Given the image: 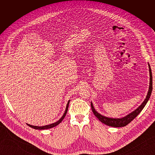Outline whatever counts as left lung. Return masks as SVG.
Masks as SVG:
<instances>
[{"label":"left lung","instance_id":"left-lung-1","mask_svg":"<svg viewBox=\"0 0 155 155\" xmlns=\"http://www.w3.org/2000/svg\"><path fill=\"white\" fill-rule=\"evenodd\" d=\"M149 73H150V83H149V91L148 94L146 96V98L145 100L143 101V102L142 104V105L139 106L138 109H136L133 112H131L130 114H128L127 116H126L125 117H124L122 118H107V117L104 116L101 114H100L98 112H97L94 108L93 107V105L91 103V108H92V110L94 114L95 115L96 118L99 120L101 122L104 123V124H106L107 125L111 126V127H124L126 126L127 125H128L130 121H132L136 117H137L140 113V112L142 110V109L144 108V107L146 105L147 103L148 100H149L150 96H151V92L153 91V77H152V72H151V67L149 66Z\"/></svg>","mask_w":155,"mask_h":155}]
</instances>
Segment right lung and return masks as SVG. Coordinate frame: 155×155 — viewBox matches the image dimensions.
Returning a JSON list of instances; mask_svg holds the SVG:
<instances>
[{"instance_id":"obj_1","label":"right lung","mask_w":155,"mask_h":155,"mask_svg":"<svg viewBox=\"0 0 155 155\" xmlns=\"http://www.w3.org/2000/svg\"><path fill=\"white\" fill-rule=\"evenodd\" d=\"M68 105H69V101L68 102L67 104V107H66V110H65V112L63 114V116L61 118V119L59 120H58L57 122L55 123H54L52 124H50V125H45V126H43V127H38V126H34V125H29V124H27L28 125L29 127H30L31 128H34L35 129H39V130H42V129H50V128H52L54 127H55L56 125H59L61 122L62 120L64 119V118L65 117V116H66L67 114V110H68Z\"/></svg>"}]
</instances>
